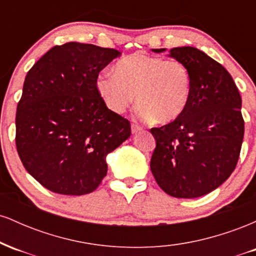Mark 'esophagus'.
Wrapping results in <instances>:
<instances>
[{
	"label": "esophagus",
	"instance_id": "1",
	"mask_svg": "<svg viewBox=\"0 0 256 256\" xmlns=\"http://www.w3.org/2000/svg\"><path fill=\"white\" fill-rule=\"evenodd\" d=\"M142 130V128H140V126H138V125H136V124H131V131H132V134H137L138 131H140Z\"/></svg>",
	"mask_w": 256,
	"mask_h": 256
}]
</instances>
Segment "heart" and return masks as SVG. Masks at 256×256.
Wrapping results in <instances>:
<instances>
[{
    "label": "heart",
    "mask_w": 256,
    "mask_h": 256,
    "mask_svg": "<svg viewBox=\"0 0 256 256\" xmlns=\"http://www.w3.org/2000/svg\"><path fill=\"white\" fill-rule=\"evenodd\" d=\"M114 70L102 71L96 80L98 95L113 113H124L137 98L138 120L168 124L186 110L192 78L182 61L136 52L119 60Z\"/></svg>",
    "instance_id": "1"
}]
</instances>
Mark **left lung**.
Listing matches in <instances>:
<instances>
[{"mask_svg":"<svg viewBox=\"0 0 256 256\" xmlns=\"http://www.w3.org/2000/svg\"><path fill=\"white\" fill-rule=\"evenodd\" d=\"M170 56L189 67L192 98L178 119L150 130L156 140L150 170L168 195L200 198L220 186L236 168L244 134L242 98L230 73L204 52L179 46L170 50Z\"/></svg>","mask_w":256,"mask_h":256,"instance_id":"1","label":"left lung"}]
</instances>
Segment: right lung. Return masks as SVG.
I'll return each mask as SVG.
<instances>
[{
    "label": "right lung",
    "mask_w": 256,
    "mask_h": 256,
    "mask_svg": "<svg viewBox=\"0 0 256 256\" xmlns=\"http://www.w3.org/2000/svg\"><path fill=\"white\" fill-rule=\"evenodd\" d=\"M119 55L64 43L26 74L16 107V150L26 171L52 192H92L107 174L106 156L130 137V122L108 110L96 89L98 73Z\"/></svg>",
    "instance_id": "right-lung-1"
}]
</instances>
